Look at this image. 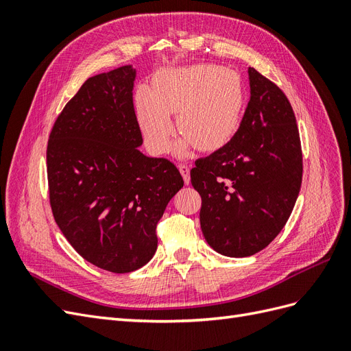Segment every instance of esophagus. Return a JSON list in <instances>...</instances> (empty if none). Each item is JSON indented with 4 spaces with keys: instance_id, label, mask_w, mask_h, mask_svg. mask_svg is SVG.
<instances>
[{
    "instance_id": "esophagus-1",
    "label": "esophagus",
    "mask_w": 351,
    "mask_h": 351,
    "mask_svg": "<svg viewBox=\"0 0 351 351\" xmlns=\"http://www.w3.org/2000/svg\"><path fill=\"white\" fill-rule=\"evenodd\" d=\"M178 169H180V173H182V176L184 178V183L189 184L190 183V168L186 164H180Z\"/></svg>"
}]
</instances>
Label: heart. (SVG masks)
Masks as SVG:
<instances>
[{"mask_svg": "<svg viewBox=\"0 0 351 351\" xmlns=\"http://www.w3.org/2000/svg\"><path fill=\"white\" fill-rule=\"evenodd\" d=\"M246 93L237 73L214 64L165 69L154 77L152 90L141 88L136 95L137 123L149 149L167 154L173 146L174 123L184 134L177 151L195 145L212 152L226 146L237 133Z\"/></svg>", "mask_w": 351, "mask_h": 351, "instance_id": "obj_1", "label": "heart"}]
</instances>
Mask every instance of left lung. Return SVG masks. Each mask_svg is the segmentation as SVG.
I'll return each instance as SVG.
<instances>
[{"mask_svg":"<svg viewBox=\"0 0 351 351\" xmlns=\"http://www.w3.org/2000/svg\"><path fill=\"white\" fill-rule=\"evenodd\" d=\"M250 99L234 137L200 158L190 180L202 197L200 228L215 252L246 258L280 234L302 186L303 156L291 104L249 67Z\"/></svg>","mask_w":351,"mask_h":351,"instance_id":"left-lung-1","label":"left lung"}]
</instances>
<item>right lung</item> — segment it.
<instances>
[{
	"label": "right lung",
	"mask_w": 351,
	"mask_h": 351,
	"mask_svg": "<svg viewBox=\"0 0 351 351\" xmlns=\"http://www.w3.org/2000/svg\"><path fill=\"white\" fill-rule=\"evenodd\" d=\"M134 79L132 66L89 77L58 115L47 147L57 226L83 259L115 274L152 259L158 221L184 184L173 162L139 151Z\"/></svg>",
	"instance_id": "obj_1"
}]
</instances>
